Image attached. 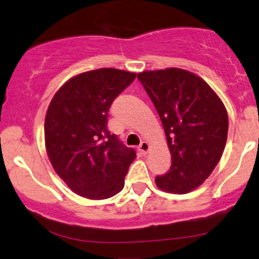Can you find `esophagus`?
<instances>
[{"label":"esophagus","mask_w":259,"mask_h":259,"mask_svg":"<svg viewBox=\"0 0 259 259\" xmlns=\"http://www.w3.org/2000/svg\"><path fill=\"white\" fill-rule=\"evenodd\" d=\"M138 150L141 151V153H142L143 155H147L148 151L150 150V144H149L148 142L143 141V142L141 143V145H139V147H138Z\"/></svg>","instance_id":"1"}]
</instances>
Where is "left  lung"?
I'll return each mask as SVG.
<instances>
[{"label":"left lung","instance_id":"obj_1","mask_svg":"<svg viewBox=\"0 0 259 259\" xmlns=\"http://www.w3.org/2000/svg\"><path fill=\"white\" fill-rule=\"evenodd\" d=\"M161 118L171 168L156 177L160 190L187 194L200 187L220 162L228 137V112L200 76L167 68L138 74Z\"/></svg>","mask_w":259,"mask_h":259}]
</instances>
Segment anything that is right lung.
<instances>
[{
	"mask_svg": "<svg viewBox=\"0 0 259 259\" xmlns=\"http://www.w3.org/2000/svg\"><path fill=\"white\" fill-rule=\"evenodd\" d=\"M136 72L102 68L69 78L48 105L45 145L54 171L75 194L104 200L123 189L137 157L108 130L112 100Z\"/></svg>",
	"mask_w": 259,
	"mask_h": 259,
	"instance_id": "1",
	"label": "right lung"
}]
</instances>
